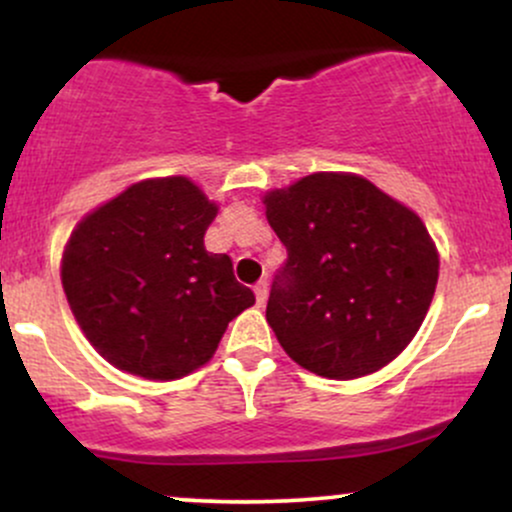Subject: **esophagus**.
<instances>
[{
	"label": "esophagus",
	"mask_w": 512,
	"mask_h": 512,
	"mask_svg": "<svg viewBox=\"0 0 512 512\" xmlns=\"http://www.w3.org/2000/svg\"><path fill=\"white\" fill-rule=\"evenodd\" d=\"M267 296H269V286H267V281H260V284H255V298H257V305H264V303H267Z\"/></svg>",
	"instance_id": "34e87169"
}]
</instances>
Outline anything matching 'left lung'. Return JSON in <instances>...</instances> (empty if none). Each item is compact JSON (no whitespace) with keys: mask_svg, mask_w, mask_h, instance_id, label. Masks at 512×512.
I'll list each match as a JSON object with an SVG mask.
<instances>
[{"mask_svg":"<svg viewBox=\"0 0 512 512\" xmlns=\"http://www.w3.org/2000/svg\"><path fill=\"white\" fill-rule=\"evenodd\" d=\"M262 202L289 252L267 303L286 354L330 380L395 361L438 284V250L424 221L354 173L305 175Z\"/></svg>","mask_w":512,"mask_h":512,"instance_id":"1","label":"left lung"}]
</instances>
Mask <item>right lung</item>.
I'll use <instances>...</instances> for the list:
<instances>
[{"label":"right lung","instance_id":"right-lung-1","mask_svg":"<svg viewBox=\"0 0 512 512\" xmlns=\"http://www.w3.org/2000/svg\"><path fill=\"white\" fill-rule=\"evenodd\" d=\"M219 207L182 175L134 182L76 223L62 286L105 361L178 380L214 356L228 322L255 303L228 255L204 248Z\"/></svg>","mask_w":512,"mask_h":512}]
</instances>
